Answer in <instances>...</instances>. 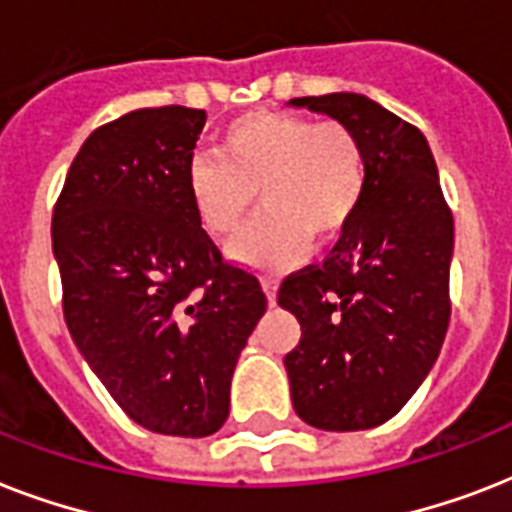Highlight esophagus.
<instances>
[{"label":"esophagus","mask_w":512,"mask_h":512,"mask_svg":"<svg viewBox=\"0 0 512 512\" xmlns=\"http://www.w3.org/2000/svg\"><path fill=\"white\" fill-rule=\"evenodd\" d=\"M260 284H263V292H265V297H268V303L276 305V289H279V281L273 279V276H263V279H260Z\"/></svg>","instance_id":"34e87169"}]
</instances>
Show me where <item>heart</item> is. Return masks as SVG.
Returning a JSON list of instances; mask_svg holds the SVG:
<instances>
[{"label": "heart", "instance_id": "1", "mask_svg": "<svg viewBox=\"0 0 512 512\" xmlns=\"http://www.w3.org/2000/svg\"><path fill=\"white\" fill-rule=\"evenodd\" d=\"M217 159H193L188 199L212 239H231L255 209L265 215L231 257L257 271H284L300 263L311 241H340L366 196V154L340 122H316L284 111H249L225 124Z\"/></svg>", "mask_w": 512, "mask_h": 512}]
</instances>
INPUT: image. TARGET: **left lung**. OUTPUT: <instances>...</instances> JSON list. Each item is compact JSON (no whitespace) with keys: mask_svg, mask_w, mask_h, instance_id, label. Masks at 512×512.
<instances>
[{"mask_svg":"<svg viewBox=\"0 0 512 512\" xmlns=\"http://www.w3.org/2000/svg\"><path fill=\"white\" fill-rule=\"evenodd\" d=\"M289 106L350 127L366 154V196L348 233L279 289L303 332L284 356L292 404L313 428H374L401 412L444 345L452 212L414 124L356 92Z\"/></svg>","mask_w":512,"mask_h":512,"instance_id":"obj_1","label":"left lung"}]
</instances>
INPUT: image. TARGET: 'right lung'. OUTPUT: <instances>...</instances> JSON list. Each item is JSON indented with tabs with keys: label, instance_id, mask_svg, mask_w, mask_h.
<instances>
[{
	"label": "right lung",
	"instance_id": "add662e5",
	"mask_svg": "<svg viewBox=\"0 0 512 512\" xmlns=\"http://www.w3.org/2000/svg\"><path fill=\"white\" fill-rule=\"evenodd\" d=\"M207 114L140 108L103 124L52 212L63 316L130 420L164 436L223 428L231 377L265 313L260 281L196 220L188 167Z\"/></svg>",
	"mask_w": 512,
	"mask_h": 512
}]
</instances>
